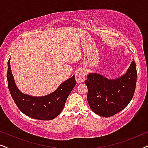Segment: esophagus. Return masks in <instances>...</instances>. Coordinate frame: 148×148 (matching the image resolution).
Returning <instances> with one entry per match:
<instances>
[{
    "mask_svg": "<svg viewBox=\"0 0 148 148\" xmlns=\"http://www.w3.org/2000/svg\"><path fill=\"white\" fill-rule=\"evenodd\" d=\"M75 80L77 84H81V83L85 82V80H86V71L83 69H79L76 72Z\"/></svg>",
    "mask_w": 148,
    "mask_h": 148,
    "instance_id": "34e87169",
    "label": "esophagus"
}]
</instances>
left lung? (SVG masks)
I'll return each instance as SVG.
<instances>
[{
    "label": "left lung",
    "instance_id": "left-lung-1",
    "mask_svg": "<svg viewBox=\"0 0 148 148\" xmlns=\"http://www.w3.org/2000/svg\"><path fill=\"white\" fill-rule=\"evenodd\" d=\"M137 82L134 60L123 75L109 79L97 73H90L85 81L88 87V104L93 112L109 117L123 110L132 99Z\"/></svg>",
    "mask_w": 148,
    "mask_h": 148
}]
</instances>
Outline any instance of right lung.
<instances>
[{
	"label": "right lung",
	"instance_id": "obj_1",
	"mask_svg": "<svg viewBox=\"0 0 148 148\" xmlns=\"http://www.w3.org/2000/svg\"><path fill=\"white\" fill-rule=\"evenodd\" d=\"M10 59L8 61V88L18 108L24 114L38 120L49 121L57 116L75 86V75L62 82L51 94L43 96H32L22 93L16 86L11 72Z\"/></svg>",
	"mask_w": 148,
	"mask_h": 148
}]
</instances>
